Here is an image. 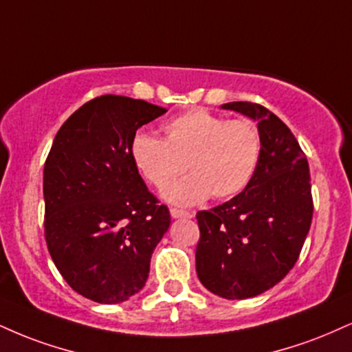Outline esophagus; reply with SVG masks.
<instances>
[{"label": "esophagus", "instance_id": "34e87169", "mask_svg": "<svg viewBox=\"0 0 352 352\" xmlns=\"http://www.w3.org/2000/svg\"><path fill=\"white\" fill-rule=\"evenodd\" d=\"M172 218H192L193 213H190L187 210H179V208H170Z\"/></svg>", "mask_w": 352, "mask_h": 352}]
</instances>
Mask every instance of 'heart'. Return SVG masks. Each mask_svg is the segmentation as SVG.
Masks as SVG:
<instances>
[{
  "label": "heart",
  "mask_w": 352,
  "mask_h": 352,
  "mask_svg": "<svg viewBox=\"0 0 352 352\" xmlns=\"http://www.w3.org/2000/svg\"><path fill=\"white\" fill-rule=\"evenodd\" d=\"M165 138L138 133L131 157L155 188H165L187 168L192 175L165 190L177 205H195L206 198L230 200L249 187L262 157V135L248 118L226 120L193 108L164 122Z\"/></svg>",
  "instance_id": "heart-1"
}]
</instances>
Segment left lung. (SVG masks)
<instances>
[{
	"instance_id": "1",
	"label": "left lung",
	"mask_w": 352,
	"mask_h": 352,
	"mask_svg": "<svg viewBox=\"0 0 352 352\" xmlns=\"http://www.w3.org/2000/svg\"><path fill=\"white\" fill-rule=\"evenodd\" d=\"M223 108L257 121L262 157L243 193L197 213V274L219 297L244 300L272 289L298 261L313 218L310 168L295 135L267 108L249 101Z\"/></svg>"
}]
</instances>
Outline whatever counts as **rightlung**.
<instances>
[{
	"label": "right lung",
	"instance_id": "right-lung-1",
	"mask_svg": "<svg viewBox=\"0 0 352 352\" xmlns=\"http://www.w3.org/2000/svg\"><path fill=\"white\" fill-rule=\"evenodd\" d=\"M165 111L128 96H96L63 122L45 159L49 254L72 289L93 302L138 294L168 230L170 211L131 157L135 131Z\"/></svg>",
	"mask_w": 352,
	"mask_h": 352
}]
</instances>
